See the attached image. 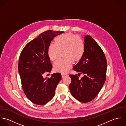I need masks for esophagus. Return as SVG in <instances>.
Segmentation results:
<instances>
[{"mask_svg": "<svg viewBox=\"0 0 126 126\" xmlns=\"http://www.w3.org/2000/svg\"><path fill=\"white\" fill-rule=\"evenodd\" d=\"M61 76H62V78H64V77H65V76H67V75L64 74H61Z\"/></svg>", "mask_w": 126, "mask_h": 126, "instance_id": "1", "label": "esophagus"}]
</instances>
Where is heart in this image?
<instances>
[{
	"instance_id": "heart-1",
	"label": "heart",
	"mask_w": 126,
	"mask_h": 126,
	"mask_svg": "<svg viewBox=\"0 0 126 126\" xmlns=\"http://www.w3.org/2000/svg\"><path fill=\"white\" fill-rule=\"evenodd\" d=\"M62 51L64 58L58 60L53 65L55 72L67 73L71 68L74 62H77L82 58L85 45L82 39L77 35L68 32L57 36L55 44L51 43L48 47L47 53L51 61L56 60L59 51Z\"/></svg>"
}]
</instances>
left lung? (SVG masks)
Returning <instances> with one entry per match:
<instances>
[{
  "label": "left lung",
  "mask_w": 126,
  "mask_h": 126,
  "mask_svg": "<svg viewBox=\"0 0 126 126\" xmlns=\"http://www.w3.org/2000/svg\"><path fill=\"white\" fill-rule=\"evenodd\" d=\"M85 51L81 59L73 69L79 74L70 75L69 85L72 95L77 100L87 103L94 100L102 89L106 79V58L99 45L90 35L84 37Z\"/></svg>",
  "instance_id": "1"
}]
</instances>
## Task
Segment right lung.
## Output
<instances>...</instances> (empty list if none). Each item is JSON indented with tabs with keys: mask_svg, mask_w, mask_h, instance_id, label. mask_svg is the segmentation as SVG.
<instances>
[{
	"mask_svg": "<svg viewBox=\"0 0 126 126\" xmlns=\"http://www.w3.org/2000/svg\"><path fill=\"white\" fill-rule=\"evenodd\" d=\"M64 32L48 30L29 42L22 50L18 62V71L23 90L33 103L43 105L53 97L56 86L61 79L60 73L44 78L43 74L50 73L52 65L47 50L51 41Z\"/></svg>",
	"mask_w": 126,
	"mask_h": 126,
	"instance_id": "1",
	"label": "right lung"
}]
</instances>
